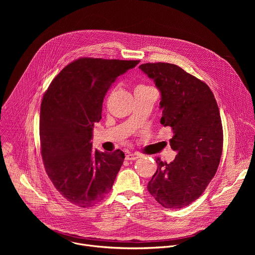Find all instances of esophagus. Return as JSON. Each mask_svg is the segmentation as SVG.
I'll list each match as a JSON object with an SVG mask.
<instances>
[{"instance_id": "34e87169", "label": "esophagus", "mask_w": 255, "mask_h": 255, "mask_svg": "<svg viewBox=\"0 0 255 255\" xmlns=\"http://www.w3.org/2000/svg\"><path fill=\"white\" fill-rule=\"evenodd\" d=\"M139 157H140V155H139L138 153H129V154H128V155L126 156V159H127L128 161H134V160L138 159Z\"/></svg>"}]
</instances>
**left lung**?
I'll list each match as a JSON object with an SVG mask.
<instances>
[{"instance_id": "1", "label": "left lung", "mask_w": 255, "mask_h": 255, "mask_svg": "<svg viewBox=\"0 0 255 255\" xmlns=\"http://www.w3.org/2000/svg\"><path fill=\"white\" fill-rule=\"evenodd\" d=\"M139 69L161 92V124L174 135L177 151L168 164L156 159V173L148 182L150 194L163 207L179 209L195 201L215 176L223 151V127L209 86L177 65L147 63Z\"/></svg>"}]
</instances>
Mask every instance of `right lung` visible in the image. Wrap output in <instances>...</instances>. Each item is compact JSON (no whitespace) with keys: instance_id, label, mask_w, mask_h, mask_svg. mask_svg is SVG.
<instances>
[{"instance_id":"add662e5","label":"right lung","mask_w":255,"mask_h":255,"mask_svg":"<svg viewBox=\"0 0 255 255\" xmlns=\"http://www.w3.org/2000/svg\"><path fill=\"white\" fill-rule=\"evenodd\" d=\"M138 63L80 58L61 71L43 96L39 134L44 167L56 189L74 205L91 207L113 187L125 153L94 151L92 129L112 83Z\"/></svg>"}]
</instances>
